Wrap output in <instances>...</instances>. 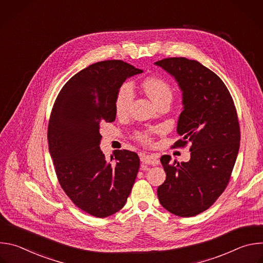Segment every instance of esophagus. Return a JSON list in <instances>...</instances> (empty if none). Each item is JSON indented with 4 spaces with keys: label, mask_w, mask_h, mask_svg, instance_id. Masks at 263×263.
I'll list each match as a JSON object with an SVG mask.
<instances>
[{
    "label": "esophagus",
    "mask_w": 263,
    "mask_h": 263,
    "mask_svg": "<svg viewBox=\"0 0 263 263\" xmlns=\"http://www.w3.org/2000/svg\"><path fill=\"white\" fill-rule=\"evenodd\" d=\"M140 160L144 164H152V165H157L159 163V160L157 159L156 156L154 155H142L140 157Z\"/></svg>",
    "instance_id": "obj_1"
}]
</instances>
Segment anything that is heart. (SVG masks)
Returning <instances> with one entry per match:
<instances>
[{
    "mask_svg": "<svg viewBox=\"0 0 263 263\" xmlns=\"http://www.w3.org/2000/svg\"><path fill=\"white\" fill-rule=\"evenodd\" d=\"M142 88L156 104L163 101H171L173 97V87L171 83L166 79L159 76H153L144 79L142 82ZM133 98L134 92L132 85L130 83H124L120 87L116 98V112L118 116L127 114L133 102ZM136 137L142 143H149L152 141L149 132L138 133Z\"/></svg>",
    "mask_w": 263,
    "mask_h": 263,
    "instance_id": "b5f03b06",
    "label": "heart"
}]
</instances>
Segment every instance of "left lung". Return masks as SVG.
Listing matches in <instances>:
<instances>
[{
	"instance_id": "8db88e82",
	"label": "left lung",
	"mask_w": 263,
	"mask_h": 263,
	"mask_svg": "<svg viewBox=\"0 0 263 263\" xmlns=\"http://www.w3.org/2000/svg\"><path fill=\"white\" fill-rule=\"evenodd\" d=\"M177 80L183 91V111L177 131L191 142V159L170 163L160 158L166 179L157 190L160 204L171 213L191 217L207 210L226 190L236 161L240 128L233 99L224 83L199 61L171 57L155 62Z\"/></svg>"
}]
</instances>
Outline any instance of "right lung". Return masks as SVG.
I'll list each match as a JSON object with an SVG mask.
<instances>
[{
  "instance_id": "1",
  "label": "right lung",
  "mask_w": 263,
  "mask_h": 263,
  "mask_svg": "<svg viewBox=\"0 0 263 263\" xmlns=\"http://www.w3.org/2000/svg\"><path fill=\"white\" fill-rule=\"evenodd\" d=\"M140 72L123 60L93 63L64 84L52 108L48 140L58 182L74 205L96 217L124 207L139 170L138 155L128 149H117L116 162H108L99 129L116 121L120 87Z\"/></svg>"
}]
</instances>
